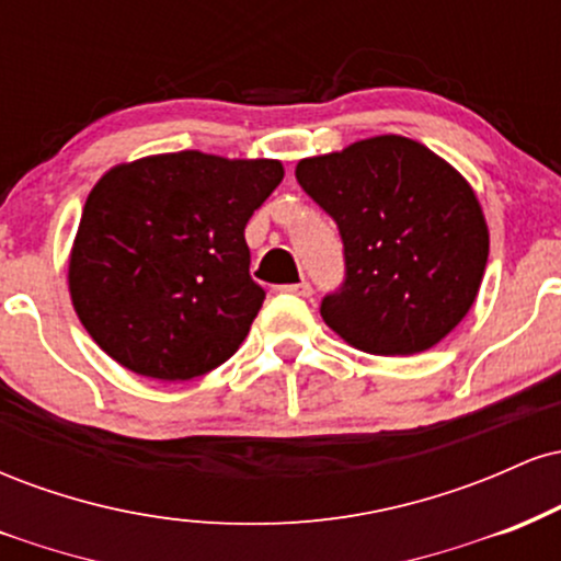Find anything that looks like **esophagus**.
Returning <instances> with one entry per match:
<instances>
[{
    "label": "esophagus",
    "instance_id": "34e87169",
    "mask_svg": "<svg viewBox=\"0 0 561 561\" xmlns=\"http://www.w3.org/2000/svg\"><path fill=\"white\" fill-rule=\"evenodd\" d=\"M279 289L285 295H295V298H311V293H313V287L308 285V282H295V285H285Z\"/></svg>",
    "mask_w": 561,
    "mask_h": 561
}]
</instances>
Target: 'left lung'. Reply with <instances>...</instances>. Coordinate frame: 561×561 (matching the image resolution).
<instances>
[{"label": "left lung", "instance_id": "1", "mask_svg": "<svg viewBox=\"0 0 561 561\" xmlns=\"http://www.w3.org/2000/svg\"><path fill=\"white\" fill-rule=\"evenodd\" d=\"M295 176L343 240L345 279L319 308L340 337L377 356H411L467 317L485 274L488 227L446 160L388 134L300 160Z\"/></svg>", "mask_w": 561, "mask_h": 561}]
</instances>
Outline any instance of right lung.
I'll return each mask as SVG.
<instances>
[{
	"mask_svg": "<svg viewBox=\"0 0 561 561\" xmlns=\"http://www.w3.org/2000/svg\"><path fill=\"white\" fill-rule=\"evenodd\" d=\"M279 160L197 150L115 165L83 205L68 285L107 356L150 379L221 366L259 317L244 227L279 186Z\"/></svg>",
	"mask_w": 561,
	"mask_h": 561,
	"instance_id": "obj_1",
	"label": "right lung"
}]
</instances>
